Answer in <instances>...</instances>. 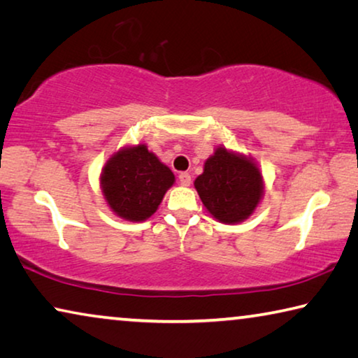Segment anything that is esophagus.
Wrapping results in <instances>:
<instances>
[{"label":"esophagus","mask_w":358,"mask_h":358,"mask_svg":"<svg viewBox=\"0 0 358 358\" xmlns=\"http://www.w3.org/2000/svg\"><path fill=\"white\" fill-rule=\"evenodd\" d=\"M179 182H180V185L189 187L192 184V176L189 173H180L179 174Z\"/></svg>","instance_id":"obj_1"}]
</instances>
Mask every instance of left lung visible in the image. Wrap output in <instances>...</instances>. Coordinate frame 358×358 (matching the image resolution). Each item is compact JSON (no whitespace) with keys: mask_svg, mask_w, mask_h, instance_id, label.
<instances>
[{"mask_svg":"<svg viewBox=\"0 0 358 358\" xmlns=\"http://www.w3.org/2000/svg\"><path fill=\"white\" fill-rule=\"evenodd\" d=\"M203 206L220 224L234 225L248 220L265 195L262 169L250 155L217 145L195 179Z\"/></svg>","mask_w":358,"mask_h":358,"instance_id":"1","label":"left lung"}]
</instances>
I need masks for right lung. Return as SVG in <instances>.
Returning <instances> with one entry per match:
<instances>
[{
  "mask_svg": "<svg viewBox=\"0 0 358 358\" xmlns=\"http://www.w3.org/2000/svg\"><path fill=\"white\" fill-rule=\"evenodd\" d=\"M176 178L144 143L127 144L110 155L99 174L108 208L127 222H144L157 213Z\"/></svg>",
  "mask_w": 358,
  "mask_h": 358,
  "instance_id": "1",
  "label": "right lung"
}]
</instances>
